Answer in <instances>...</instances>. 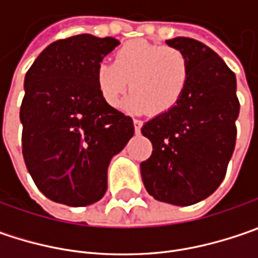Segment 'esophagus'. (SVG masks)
Listing matches in <instances>:
<instances>
[{
	"mask_svg": "<svg viewBox=\"0 0 258 258\" xmlns=\"http://www.w3.org/2000/svg\"><path fill=\"white\" fill-rule=\"evenodd\" d=\"M134 124H135V132H136V134H139L144 122H142V120H139V119H134Z\"/></svg>",
	"mask_w": 258,
	"mask_h": 258,
	"instance_id": "esophagus-1",
	"label": "esophagus"
}]
</instances>
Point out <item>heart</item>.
Segmentation results:
<instances>
[{
	"instance_id": "heart-1",
	"label": "heart",
	"mask_w": 258,
	"mask_h": 258,
	"mask_svg": "<svg viewBox=\"0 0 258 258\" xmlns=\"http://www.w3.org/2000/svg\"><path fill=\"white\" fill-rule=\"evenodd\" d=\"M191 75L182 50L135 40L116 50L113 61L96 69V83L103 100L116 107L127 90L126 107L134 113L162 114L181 100Z\"/></svg>"
}]
</instances>
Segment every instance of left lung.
I'll use <instances>...</instances> for the list:
<instances>
[{
    "label": "left lung",
    "mask_w": 258,
    "mask_h": 258,
    "mask_svg": "<svg viewBox=\"0 0 258 258\" xmlns=\"http://www.w3.org/2000/svg\"><path fill=\"white\" fill-rule=\"evenodd\" d=\"M166 44L188 55L191 75L178 104L144 124L142 135L154 151L141 164V173L155 200L186 207L223 182L235 146L240 102L235 75L210 47L188 37Z\"/></svg>",
    "instance_id": "obj_1"
}]
</instances>
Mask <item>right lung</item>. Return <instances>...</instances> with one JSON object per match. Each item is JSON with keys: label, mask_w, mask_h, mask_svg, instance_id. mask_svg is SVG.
Listing matches in <instances>:
<instances>
[{"label": "right lung", "mask_w": 258, "mask_h": 258, "mask_svg": "<svg viewBox=\"0 0 258 258\" xmlns=\"http://www.w3.org/2000/svg\"><path fill=\"white\" fill-rule=\"evenodd\" d=\"M117 44L92 34L57 40L25 75L23 156L37 188L54 203L99 201L110 159L135 134L132 117L106 103L96 83L97 66Z\"/></svg>", "instance_id": "obj_1"}]
</instances>
